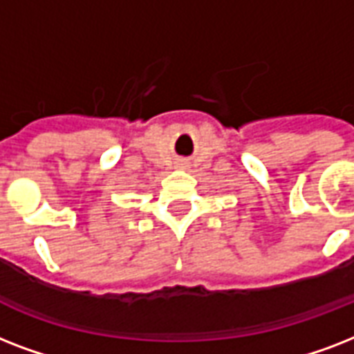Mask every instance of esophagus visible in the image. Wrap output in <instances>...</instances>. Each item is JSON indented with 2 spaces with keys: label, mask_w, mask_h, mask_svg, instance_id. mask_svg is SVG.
I'll use <instances>...</instances> for the list:
<instances>
[{
  "label": "esophagus",
  "mask_w": 354,
  "mask_h": 354,
  "mask_svg": "<svg viewBox=\"0 0 354 354\" xmlns=\"http://www.w3.org/2000/svg\"><path fill=\"white\" fill-rule=\"evenodd\" d=\"M179 166H183V168H185V166H186L185 160H179Z\"/></svg>",
  "instance_id": "34e87169"
}]
</instances>
